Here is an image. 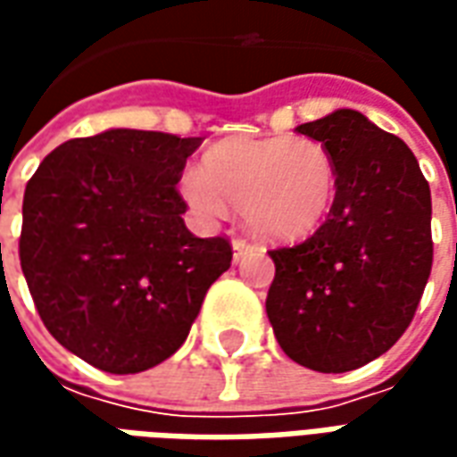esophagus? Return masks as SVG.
<instances>
[{
    "mask_svg": "<svg viewBox=\"0 0 457 457\" xmlns=\"http://www.w3.org/2000/svg\"><path fill=\"white\" fill-rule=\"evenodd\" d=\"M232 249H235V254H232V259H235V262H239V259H242V257H247L249 252L254 249V245H252V242H247V239L237 237V239H232Z\"/></svg>",
    "mask_w": 457,
    "mask_h": 457,
    "instance_id": "34e87169",
    "label": "esophagus"
}]
</instances>
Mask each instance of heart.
Wrapping results in <instances>:
<instances>
[{
	"label": "heart",
	"instance_id": "obj_1",
	"mask_svg": "<svg viewBox=\"0 0 457 457\" xmlns=\"http://www.w3.org/2000/svg\"><path fill=\"white\" fill-rule=\"evenodd\" d=\"M203 170L183 179V195L205 215L245 210L259 235L303 239L336 205L337 166L326 144L308 137H228L203 154Z\"/></svg>",
	"mask_w": 457,
	"mask_h": 457
}]
</instances>
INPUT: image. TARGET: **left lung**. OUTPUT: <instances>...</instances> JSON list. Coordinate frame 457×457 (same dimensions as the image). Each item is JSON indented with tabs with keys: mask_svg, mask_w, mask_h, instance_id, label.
Wrapping results in <instances>:
<instances>
[{
	"mask_svg": "<svg viewBox=\"0 0 457 457\" xmlns=\"http://www.w3.org/2000/svg\"><path fill=\"white\" fill-rule=\"evenodd\" d=\"M326 144L337 198L326 222L269 252L267 316L281 350L316 372H350L392 347L431 277V188L399 137L337 110L296 127Z\"/></svg>",
	"mask_w": 457,
	"mask_h": 457,
	"instance_id": "8db88e82",
	"label": "left lung"
}]
</instances>
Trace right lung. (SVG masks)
I'll use <instances>...</instances> for the list:
<instances>
[{"label":"right lung","instance_id":"obj_1","mask_svg":"<svg viewBox=\"0 0 457 457\" xmlns=\"http://www.w3.org/2000/svg\"><path fill=\"white\" fill-rule=\"evenodd\" d=\"M200 137L110 129L51 151L24 193L19 259L36 311L65 350L137 374L186 343L228 237H195L176 183Z\"/></svg>","mask_w":457,"mask_h":457}]
</instances>
